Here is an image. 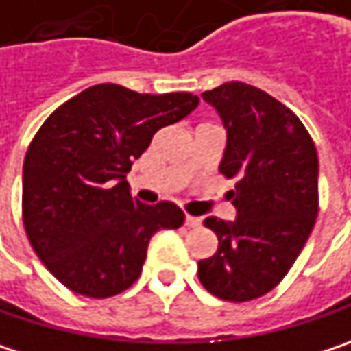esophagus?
<instances>
[{
	"instance_id": "obj_1",
	"label": "esophagus",
	"mask_w": 351,
	"mask_h": 351,
	"mask_svg": "<svg viewBox=\"0 0 351 351\" xmlns=\"http://www.w3.org/2000/svg\"><path fill=\"white\" fill-rule=\"evenodd\" d=\"M202 226V219L195 217V215H186V228H199Z\"/></svg>"
}]
</instances>
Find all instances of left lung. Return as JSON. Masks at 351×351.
I'll list each match as a JSON object with an SVG mask.
<instances>
[{"instance_id":"left-lung-1","label":"left lung","mask_w":351,"mask_h":351,"mask_svg":"<svg viewBox=\"0 0 351 351\" xmlns=\"http://www.w3.org/2000/svg\"><path fill=\"white\" fill-rule=\"evenodd\" d=\"M202 97L228 130L219 173L236 180L230 197L238 217L204 219L217 252L197 262V278L219 300L250 302L286 278L312 234L317 152L300 117L263 89L228 82Z\"/></svg>"}]
</instances>
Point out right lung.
Masks as SVG:
<instances>
[{"label": "right lung", "instance_id": "obj_1", "mask_svg": "<svg viewBox=\"0 0 351 351\" xmlns=\"http://www.w3.org/2000/svg\"><path fill=\"white\" fill-rule=\"evenodd\" d=\"M197 104L189 91L99 84L43 121L23 162L21 217L34 252L65 288L97 300L121 293L139 278L152 236L184 223L171 202L134 199L125 173L156 132Z\"/></svg>", "mask_w": 351, "mask_h": 351}]
</instances>
